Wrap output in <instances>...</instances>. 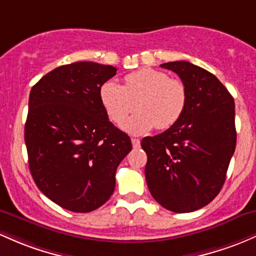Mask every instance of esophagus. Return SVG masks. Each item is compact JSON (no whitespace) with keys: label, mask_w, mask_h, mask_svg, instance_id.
Listing matches in <instances>:
<instances>
[{"label":"esophagus","mask_w":256,"mask_h":256,"mask_svg":"<svg viewBox=\"0 0 256 256\" xmlns=\"http://www.w3.org/2000/svg\"><path fill=\"white\" fill-rule=\"evenodd\" d=\"M132 145H133L134 148H138L140 146V140L136 139V138H132Z\"/></svg>","instance_id":"1"}]
</instances>
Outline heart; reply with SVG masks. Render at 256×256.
<instances>
[{
	"instance_id": "heart-1",
	"label": "heart",
	"mask_w": 256,
	"mask_h": 256,
	"mask_svg": "<svg viewBox=\"0 0 256 256\" xmlns=\"http://www.w3.org/2000/svg\"><path fill=\"white\" fill-rule=\"evenodd\" d=\"M100 100L108 118L120 124L136 110L138 112L123 123L132 134H144L152 128L166 129L174 126L185 111L188 92L182 81L172 78L164 71L140 68L124 77V84L108 81L100 90Z\"/></svg>"
}]
</instances>
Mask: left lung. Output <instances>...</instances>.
Segmentation results:
<instances>
[{
	"mask_svg": "<svg viewBox=\"0 0 256 256\" xmlns=\"http://www.w3.org/2000/svg\"><path fill=\"white\" fill-rule=\"evenodd\" d=\"M182 78L188 102L180 120L142 140L152 197L174 213H190L218 196L236 148L234 100L213 74L188 62L160 65Z\"/></svg>",
	"mask_w": 256,
	"mask_h": 256,
	"instance_id": "1",
	"label": "left lung"
}]
</instances>
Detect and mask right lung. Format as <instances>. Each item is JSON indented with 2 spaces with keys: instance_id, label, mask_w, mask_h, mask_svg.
<instances>
[{
  "instance_id": "1",
  "label": "right lung",
  "mask_w": 256,
  "mask_h": 256,
  "mask_svg": "<svg viewBox=\"0 0 256 256\" xmlns=\"http://www.w3.org/2000/svg\"><path fill=\"white\" fill-rule=\"evenodd\" d=\"M117 68L77 62L54 68L30 92L25 123L28 168L37 188L74 213H90L114 194L117 166L130 152L108 120L100 90Z\"/></svg>"
}]
</instances>
